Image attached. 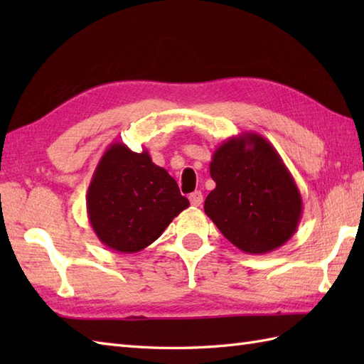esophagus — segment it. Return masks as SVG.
<instances>
[{
	"instance_id": "obj_1",
	"label": "esophagus",
	"mask_w": 364,
	"mask_h": 364,
	"mask_svg": "<svg viewBox=\"0 0 364 364\" xmlns=\"http://www.w3.org/2000/svg\"><path fill=\"white\" fill-rule=\"evenodd\" d=\"M189 202H191L192 206H200V205H202V203H203L202 192H200V191L192 192V194L189 196Z\"/></svg>"
}]
</instances>
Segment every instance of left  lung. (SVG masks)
Segmentation results:
<instances>
[{
	"instance_id": "obj_1",
	"label": "left lung",
	"mask_w": 364,
	"mask_h": 364,
	"mask_svg": "<svg viewBox=\"0 0 364 364\" xmlns=\"http://www.w3.org/2000/svg\"><path fill=\"white\" fill-rule=\"evenodd\" d=\"M210 173L215 188L205 200V213L239 250L269 253L296 233L301 196L267 139L257 133L227 139L213 154Z\"/></svg>"
}]
</instances>
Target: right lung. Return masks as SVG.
I'll return each instance as SVG.
<instances>
[{"label":"right lung","instance_id":"obj_1","mask_svg":"<svg viewBox=\"0 0 364 364\" xmlns=\"http://www.w3.org/2000/svg\"><path fill=\"white\" fill-rule=\"evenodd\" d=\"M87 215L97 237L120 253H136L162 235L189 206L166 168L146 150L114 142L103 153L89 184Z\"/></svg>","mask_w":364,"mask_h":364}]
</instances>
